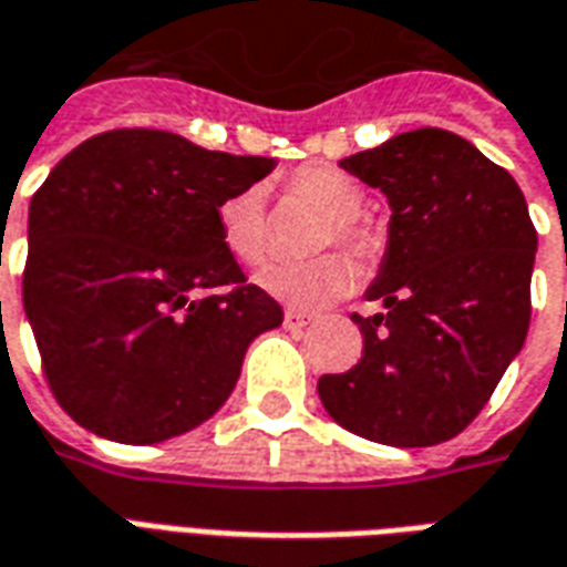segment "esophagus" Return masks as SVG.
<instances>
[{"label": "esophagus", "mask_w": 567, "mask_h": 567, "mask_svg": "<svg viewBox=\"0 0 567 567\" xmlns=\"http://www.w3.org/2000/svg\"><path fill=\"white\" fill-rule=\"evenodd\" d=\"M307 324H309L307 316H300V312H295V309H288V312H285V328H288V331H303Z\"/></svg>", "instance_id": "1"}]
</instances>
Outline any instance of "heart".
<instances>
[{
	"label": "heart",
	"mask_w": 567,
	"mask_h": 567,
	"mask_svg": "<svg viewBox=\"0 0 567 567\" xmlns=\"http://www.w3.org/2000/svg\"><path fill=\"white\" fill-rule=\"evenodd\" d=\"M285 190L324 215L316 236V248L343 246L349 255L370 260L380 255L382 236L370 218L361 215L364 185L333 163H307L285 178ZM218 234L224 248L239 264L255 267L270 251V221L258 185L243 187L218 206ZM355 279L352 264L343 255H321L300 264H276L260 272L264 291L295 309H319L349 291Z\"/></svg>",
	"instance_id": "heart-1"
}]
</instances>
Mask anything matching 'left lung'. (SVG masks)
Returning <instances> with one entry per match:
<instances>
[{
    "label": "left lung",
    "mask_w": 567,
    "mask_h": 567,
    "mask_svg": "<svg viewBox=\"0 0 567 567\" xmlns=\"http://www.w3.org/2000/svg\"><path fill=\"white\" fill-rule=\"evenodd\" d=\"M340 166L392 206L368 288L385 312L352 316L364 352L321 377V404L358 437L434 446L474 422L523 349L535 224L513 175L450 130L401 133Z\"/></svg>",
    "instance_id": "obj_1"
}]
</instances>
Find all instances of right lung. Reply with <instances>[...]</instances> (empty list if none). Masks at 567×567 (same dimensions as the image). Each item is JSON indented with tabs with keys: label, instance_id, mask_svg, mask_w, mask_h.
I'll use <instances>...</instances> for the list:
<instances>
[{
	"label": "right lung",
	"instance_id": "1",
	"mask_svg": "<svg viewBox=\"0 0 567 567\" xmlns=\"http://www.w3.org/2000/svg\"><path fill=\"white\" fill-rule=\"evenodd\" d=\"M272 166L166 130H109L32 194L23 309L81 427L161 443L221 410L282 307L224 248L218 206Z\"/></svg>",
	"mask_w": 567,
	"mask_h": 567
}]
</instances>
